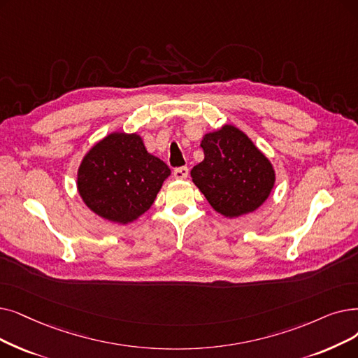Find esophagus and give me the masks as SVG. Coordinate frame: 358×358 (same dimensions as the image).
<instances>
[{
	"label": "esophagus",
	"instance_id": "34e87169",
	"mask_svg": "<svg viewBox=\"0 0 358 358\" xmlns=\"http://www.w3.org/2000/svg\"><path fill=\"white\" fill-rule=\"evenodd\" d=\"M189 176V168L187 166H178L174 169V177L177 180H184Z\"/></svg>",
	"mask_w": 358,
	"mask_h": 358
}]
</instances>
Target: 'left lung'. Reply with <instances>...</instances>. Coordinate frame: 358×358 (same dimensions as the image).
Instances as JSON below:
<instances>
[{
	"mask_svg": "<svg viewBox=\"0 0 358 358\" xmlns=\"http://www.w3.org/2000/svg\"><path fill=\"white\" fill-rule=\"evenodd\" d=\"M200 146L205 159L192 169V178L216 212L237 217L268 199L275 171L243 131L225 126L208 133Z\"/></svg>",
	"mask_w": 358,
	"mask_h": 358,
	"instance_id": "obj_1",
	"label": "left lung"
}]
</instances>
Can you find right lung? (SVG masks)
<instances>
[{"label": "right lung", "instance_id": "add662e5", "mask_svg": "<svg viewBox=\"0 0 358 358\" xmlns=\"http://www.w3.org/2000/svg\"><path fill=\"white\" fill-rule=\"evenodd\" d=\"M169 174L141 136L113 133L83 158L77 189L90 210L111 222L129 224L152 206Z\"/></svg>", "mask_w": 358, "mask_h": 358}]
</instances>
